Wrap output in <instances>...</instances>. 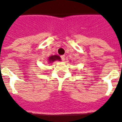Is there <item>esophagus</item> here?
Returning <instances> with one entry per match:
<instances>
[{
	"instance_id": "obj_1",
	"label": "esophagus",
	"mask_w": 122,
	"mask_h": 122,
	"mask_svg": "<svg viewBox=\"0 0 122 122\" xmlns=\"http://www.w3.org/2000/svg\"><path fill=\"white\" fill-rule=\"evenodd\" d=\"M61 58L62 61H65V56H61Z\"/></svg>"
}]
</instances>
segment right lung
<instances>
[{"mask_svg": "<svg viewBox=\"0 0 122 122\" xmlns=\"http://www.w3.org/2000/svg\"><path fill=\"white\" fill-rule=\"evenodd\" d=\"M61 61V57L59 56H57V55H54V56H50L49 58H48V61L49 63H53L55 61Z\"/></svg>", "mask_w": 122, "mask_h": 122, "instance_id": "1", "label": "right lung"}]
</instances>
